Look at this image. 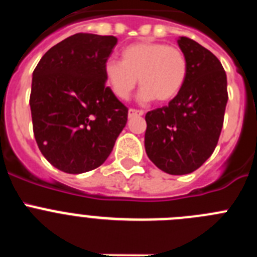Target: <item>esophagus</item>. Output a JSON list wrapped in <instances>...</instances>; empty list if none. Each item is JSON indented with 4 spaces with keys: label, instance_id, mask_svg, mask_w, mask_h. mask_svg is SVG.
<instances>
[{
    "label": "esophagus",
    "instance_id": "esophagus-1",
    "mask_svg": "<svg viewBox=\"0 0 257 257\" xmlns=\"http://www.w3.org/2000/svg\"><path fill=\"white\" fill-rule=\"evenodd\" d=\"M144 114L143 110H139V109H128V118H134V117H140V115Z\"/></svg>",
    "mask_w": 257,
    "mask_h": 257
}]
</instances>
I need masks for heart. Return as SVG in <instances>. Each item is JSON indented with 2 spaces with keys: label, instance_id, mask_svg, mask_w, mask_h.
Here are the masks:
<instances>
[{
  "label": "heart",
  "instance_id": "b5f03b06",
  "mask_svg": "<svg viewBox=\"0 0 257 257\" xmlns=\"http://www.w3.org/2000/svg\"><path fill=\"white\" fill-rule=\"evenodd\" d=\"M122 60L108 59L103 74L110 91L126 100L139 83L142 101H169L181 91L188 76L187 56L180 49L158 42H138L124 47Z\"/></svg>",
  "mask_w": 257,
  "mask_h": 257
}]
</instances>
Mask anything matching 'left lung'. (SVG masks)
Returning <instances> with one entry per match:
<instances>
[{
    "label": "left lung",
    "mask_w": 257,
    "mask_h": 257,
    "mask_svg": "<svg viewBox=\"0 0 257 257\" xmlns=\"http://www.w3.org/2000/svg\"><path fill=\"white\" fill-rule=\"evenodd\" d=\"M178 45L188 61L181 91L169 103L145 114V152L170 175L196 171L217 145L228 103L226 74L219 59L188 37Z\"/></svg>",
    "instance_id": "8db88e82"
}]
</instances>
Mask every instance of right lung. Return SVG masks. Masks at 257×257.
I'll return each mask as SVG.
<instances>
[{
	"instance_id": "obj_1",
	"label": "right lung",
	"mask_w": 257,
	"mask_h": 257,
	"mask_svg": "<svg viewBox=\"0 0 257 257\" xmlns=\"http://www.w3.org/2000/svg\"><path fill=\"white\" fill-rule=\"evenodd\" d=\"M114 36L77 33L52 46L32 76L31 105L38 148L67 174L105 162L127 122L128 109L105 86L104 63Z\"/></svg>"
}]
</instances>
